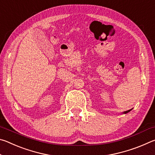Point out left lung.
I'll list each match as a JSON object with an SVG mask.
<instances>
[{
	"mask_svg": "<svg viewBox=\"0 0 155 155\" xmlns=\"http://www.w3.org/2000/svg\"><path fill=\"white\" fill-rule=\"evenodd\" d=\"M131 111V109H130V110H128V111H124V113H123V114H127V113H128L129 111Z\"/></svg>",
	"mask_w": 155,
	"mask_h": 155,
	"instance_id": "left-lung-1",
	"label": "left lung"
}]
</instances>
